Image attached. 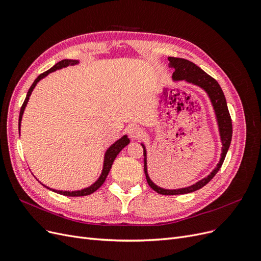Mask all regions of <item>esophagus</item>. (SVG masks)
<instances>
[{
  "instance_id": "34e87169",
  "label": "esophagus",
  "mask_w": 261,
  "mask_h": 261,
  "mask_svg": "<svg viewBox=\"0 0 261 261\" xmlns=\"http://www.w3.org/2000/svg\"><path fill=\"white\" fill-rule=\"evenodd\" d=\"M126 133L128 134V136L132 139H138L141 135H143V130H141L137 125H129L127 128H126Z\"/></svg>"
}]
</instances>
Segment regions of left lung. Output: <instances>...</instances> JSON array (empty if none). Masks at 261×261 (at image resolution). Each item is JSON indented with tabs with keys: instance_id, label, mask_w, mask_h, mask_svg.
I'll use <instances>...</instances> for the list:
<instances>
[{
	"instance_id": "1",
	"label": "left lung",
	"mask_w": 261,
	"mask_h": 261,
	"mask_svg": "<svg viewBox=\"0 0 261 261\" xmlns=\"http://www.w3.org/2000/svg\"><path fill=\"white\" fill-rule=\"evenodd\" d=\"M168 60L170 62L169 66L174 68V73H173V76H172L173 81L174 82L184 81L187 84L199 87L200 89H202L207 93L213 109V112H215L216 122L218 125L219 137H220L221 145H222V147H221L220 160L217 164V167L210 172V174H208L206 177L201 178L200 180L196 181V183L193 185L176 188V189H169V188H163V187L158 186L156 184L153 183L152 179L150 178L149 173H148V163H147V148L144 143H140V145L144 148V171H145L146 178L149 186L158 194H161V195H181V194H188V193L198 191V189L208 184L209 181L213 178V176L217 174L218 171L221 168V165H222L225 159L227 150L231 145L232 121H231L230 113H228L224 93L216 80H213L211 76H209L207 73H204L200 67L194 64V63L191 61L185 60V59H179V58H172V57H170Z\"/></svg>"
}]
</instances>
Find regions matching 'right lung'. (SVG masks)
<instances>
[{
	"label": "right lung",
	"instance_id": "obj_1",
	"mask_svg": "<svg viewBox=\"0 0 261 261\" xmlns=\"http://www.w3.org/2000/svg\"><path fill=\"white\" fill-rule=\"evenodd\" d=\"M80 60H70V59H66V60H62L60 61L59 63H57L53 67H51L49 70H46V72H44L43 74L39 75L36 81L34 82V84L31 85V87L29 88L28 92H27V96H26V99L25 101H23L22 103V107L20 109V113H19V120H18V130H19V136H20V126H21V120H22V115H23V112H25V109L28 105V101H29V98L31 96V93H33L35 87L37 86V84L42 81L43 78H45L46 76H48L50 73H53L55 72V70H59V69H62V68H65V67H68L70 65H77L80 64ZM130 143L129 138L127 137V135H123L120 139L116 140L115 143H113L111 146H109L106 150L105 152V156H103V167H102V171H101V174L100 176L97 178V180L94 181V183H92L90 186L88 187H85L83 189H77V191H60V189H54V188H50L49 186H46L44 184H42L40 180V184H42L45 188L50 189V191L54 192V193H58L60 195H64V196H69V197H81V196H87V195H90L92 193H94L97 191L98 188H100V186L105 183V180L109 174L110 170H111L112 168V164L115 160L116 155L120 153L122 151V149L125 148L126 146H127L128 144Z\"/></svg>",
	"mask_w": 261,
	"mask_h": 261
}]
</instances>
